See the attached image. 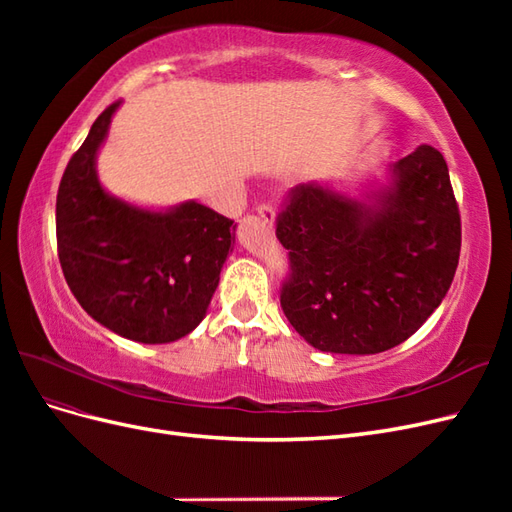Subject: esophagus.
Instances as JSON below:
<instances>
[{
  "instance_id": "34e87169",
  "label": "esophagus",
  "mask_w": 512,
  "mask_h": 512,
  "mask_svg": "<svg viewBox=\"0 0 512 512\" xmlns=\"http://www.w3.org/2000/svg\"><path fill=\"white\" fill-rule=\"evenodd\" d=\"M258 215L262 220H265L269 226H273L275 224V211H273V207H269V205H260L258 207Z\"/></svg>"
}]
</instances>
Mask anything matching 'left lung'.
Segmentation results:
<instances>
[{"instance_id":"1","label":"left lung","mask_w":512,"mask_h":512,"mask_svg":"<svg viewBox=\"0 0 512 512\" xmlns=\"http://www.w3.org/2000/svg\"><path fill=\"white\" fill-rule=\"evenodd\" d=\"M292 282L282 309L309 346L378 354L436 312L455 277L461 220L438 149L416 147L359 194L335 181L294 188L277 220Z\"/></svg>"}]
</instances>
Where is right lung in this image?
<instances>
[{"label": "right lung", "instance_id": "1", "mask_svg": "<svg viewBox=\"0 0 512 512\" xmlns=\"http://www.w3.org/2000/svg\"><path fill=\"white\" fill-rule=\"evenodd\" d=\"M117 108L94 121L61 177L59 262L76 301L102 327L132 342L170 344L207 316L237 224L196 200L162 209L108 192L98 153Z\"/></svg>", "mask_w": 512, "mask_h": 512}]
</instances>
